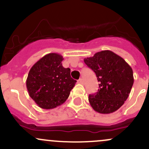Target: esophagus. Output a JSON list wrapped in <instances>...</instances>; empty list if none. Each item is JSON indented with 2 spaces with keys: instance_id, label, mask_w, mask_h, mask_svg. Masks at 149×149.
I'll use <instances>...</instances> for the list:
<instances>
[{
  "instance_id": "esophagus-1",
  "label": "esophagus",
  "mask_w": 149,
  "mask_h": 149,
  "mask_svg": "<svg viewBox=\"0 0 149 149\" xmlns=\"http://www.w3.org/2000/svg\"><path fill=\"white\" fill-rule=\"evenodd\" d=\"M78 82L80 83V84H84V80H83L81 78V79H79V80H78Z\"/></svg>"
}]
</instances>
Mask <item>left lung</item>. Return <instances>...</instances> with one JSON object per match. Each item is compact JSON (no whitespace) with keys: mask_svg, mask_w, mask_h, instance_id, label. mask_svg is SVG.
<instances>
[{"mask_svg":"<svg viewBox=\"0 0 149 149\" xmlns=\"http://www.w3.org/2000/svg\"><path fill=\"white\" fill-rule=\"evenodd\" d=\"M84 62L96 74L100 81L98 92L89 94V102L100 113L116 111L127 100L134 84L132 68L122 57L110 50H103Z\"/></svg>","mask_w":149,"mask_h":149,"instance_id":"left-lung-1","label":"left lung"}]
</instances>
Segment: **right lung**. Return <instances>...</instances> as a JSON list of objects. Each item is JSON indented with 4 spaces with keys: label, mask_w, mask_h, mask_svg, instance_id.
Wrapping results in <instances>:
<instances>
[{
    "label": "right lung",
    "mask_w": 149,
    "mask_h": 149,
    "mask_svg": "<svg viewBox=\"0 0 149 149\" xmlns=\"http://www.w3.org/2000/svg\"><path fill=\"white\" fill-rule=\"evenodd\" d=\"M63 57L57 53L45 55L32 67L26 80L30 97L38 107L51 109L62 104L76 83L70 69L63 68Z\"/></svg>",
    "instance_id": "1"
}]
</instances>
